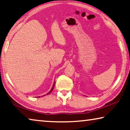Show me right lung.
Masks as SVG:
<instances>
[{"instance_id": "obj_1", "label": "right lung", "mask_w": 130, "mask_h": 130, "mask_svg": "<svg viewBox=\"0 0 130 130\" xmlns=\"http://www.w3.org/2000/svg\"><path fill=\"white\" fill-rule=\"evenodd\" d=\"M54 84H53V87H52V88H51V89L50 90V91L48 92V93H47V94H46V95H49V94L50 93H51V92H52L53 91V89H54ZM45 96V95H43V96ZM39 98H40V96H38Z\"/></svg>"}]
</instances>
